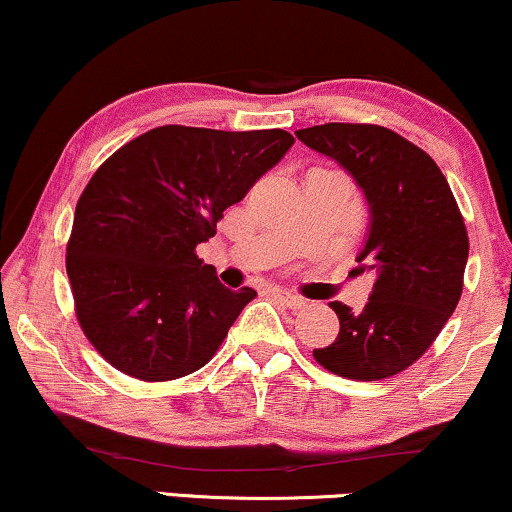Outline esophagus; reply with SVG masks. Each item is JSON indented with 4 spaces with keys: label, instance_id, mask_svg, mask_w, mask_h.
Listing matches in <instances>:
<instances>
[{
    "label": "esophagus",
    "instance_id": "esophagus-1",
    "mask_svg": "<svg viewBox=\"0 0 512 512\" xmlns=\"http://www.w3.org/2000/svg\"><path fill=\"white\" fill-rule=\"evenodd\" d=\"M273 296H275L277 301H280L282 306L294 308V311H296V308H301V306L306 304V301L301 299V296H294V294H289V292H282V289H273Z\"/></svg>",
    "mask_w": 512,
    "mask_h": 512
}]
</instances>
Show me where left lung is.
<instances>
[{
    "label": "left lung",
    "instance_id": "left-lung-1",
    "mask_svg": "<svg viewBox=\"0 0 512 512\" xmlns=\"http://www.w3.org/2000/svg\"><path fill=\"white\" fill-rule=\"evenodd\" d=\"M296 137L349 170L370 206L358 256L375 275L370 301L361 313L332 301L339 334L313 358L358 382L399 375L430 349L463 294L470 242L456 197L430 154L382 125L325 123Z\"/></svg>",
    "mask_w": 512,
    "mask_h": 512
}]
</instances>
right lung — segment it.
I'll return each instance as SVG.
<instances>
[{"label": "right lung", "mask_w": 512, "mask_h": 512, "mask_svg": "<svg viewBox=\"0 0 512 512\" xmlns=\"http://www.w3.org/2000/svg\"><path fill=\"white\" fill-rule=\"evenodd\" d=\"M294 137L161 125L111 154L75 206L66 273L78 323L106 363L168 382L216 356L254 299L218 282L197 246Z\"/></svg>", "instance_id": "obj_1"}]
</instances>
